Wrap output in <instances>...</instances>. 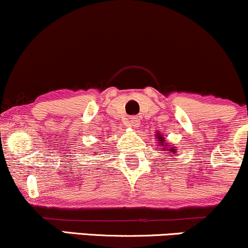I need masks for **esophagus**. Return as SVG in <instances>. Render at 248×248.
Segmentation results:
<instances>
[{
  "instance_id": "1",
  "label": "esophagus",
  "mask_w": 248,
  "mask_h": 248,
  "mask_svg": "<svg viewBox=\"0 0 248 248\" xmlns=\"http://www.w3.org/2000/svg\"><path fill=\"white\" fill-rule=\"evenodd\" d=\"M127 124H129L130 127L136 128V127L140 126V119L136 118V116H130V118L128 119V122H127Z\"/></svg>"
}]
</instances>
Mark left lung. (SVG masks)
<instances>
[{
	"instance_id": "1",
	"label": "left lung",
	"mask_w": 248,
	"mask_h": 248,
	"mask_svg": "<svg viewBox=\"0 0 248 248\" xmlns=\"http://www.w3.org/2000/svg\"><path fill=\"white\" fill-rule=\"evenodd\" d=\"M156 136H157V139H158V144H160L161 147L166 148V149H163V150H167L168 153H172V155H175L176 150L173 149V147H170V148H169V147H167V143L164 144V141H166V140H164V139L162 138V135H161V134H160V133H158V134H156Z\"/></svg>"
}]
</instances>
